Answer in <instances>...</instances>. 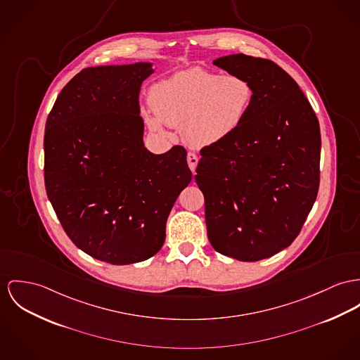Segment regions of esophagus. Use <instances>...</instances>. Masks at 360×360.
<instances>
[{"label":"esophagus","mask_w":360,"mask_h":360,"mask_svg":"<svg viewBox=\"0 0 360 360\" xmlns=\"http://www.w3.org/2000/svg\"><path fill=\"white\" fill-rule=\"evenodd\" d=\"M197 163H198V158H197V155H195V153H192V152H189V153H188V165H189V168L192 169V172L195 171Z\"/></svg>","instance_id":"esophagus-1"}]
</instances>
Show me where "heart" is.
<instances>
[{
	"label": "heart",
	"instance_id": "b5f03b06",
	"mask_svg": "<svg viewBox=\"0 0 360 360\" xmlns=\"http://www.w3.org/2000/svg\"><path fill=\"white\" fill-rule=\"evenodd\" d=\"M253 97V86L245 77L193 67L153 84L149 91L153 112L145 108L142 116L149 130L159 136H166V124L179 129L189 146L207 148L243 126Z\"/></svg>",
	"mask_w": 360,
	"mask_h": 360
}]
</instances>
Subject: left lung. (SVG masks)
Listing matches in <instances>:
<instances>
[{
  "mask_svg": "<svg viewBox=\"0 0 360 360\" xmlns=\"http://www.w3.org/2000/svg\"><path fill=\"white\" fill-rule=\"evenodd\" d=\"M212 63L245 77L255 97L243 126L200 152L194 178L205 198L212 248L256 262L288 248L315 202L319 122L299 84L276 63L243 53Z\"/></svg>",
  "mask_w": 360,
  "mask_h": 360,
  "instance_id": "obj_1",
  "label": "left lung"
}]
</instances>
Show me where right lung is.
<instances>
[{
    "instance_id": "obj_1",
    "label": "right lung",
    "mask_w": 360,
    "mask_h": 360,
    "mask_svg": "<svg viewBox=\"0 0 360 360\" xmlns=\"http://www.w3.org/2000/svg\"><path fill=\"white\" fill-rule=\"evenodd\" d=\"M153 72L148 61L84 68L46 120L45 186L56 215L78 248L111 264L162 249L167 218L192 181L185 148H145L139 96Z\"/></svg>"
}]
</instances>
